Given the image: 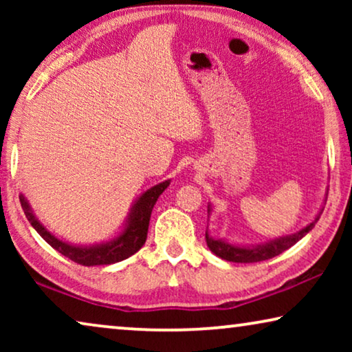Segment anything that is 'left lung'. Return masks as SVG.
<instances>
[{
	"label": "left lung",
	"mask_w": 352,
	"mask_h": 352,
	"mask_svg": "<svg viewBox=\"0 0 352 352\" xmlns=\"http://www.w3.org/2000/svg\"><path fill=\"white\" fill-rule=\"evenodd\" d=\"M327 195H329V189L325 192V199L322 201V206L319 210V213L316 214V218L311 221L309 224H306L305 228H301L300 230L293 234H287L282 235V237H274L269 239L266 242L261 243H254V245H239V243H230L224 239H213L206 229L205 239H206V245L208 248L213 252L216 256H219L221 259H226V261H232V263H258V261H266V259H271L277 254H280L282 252H285L290 247H293L296 242L311 232L314 229V226L317 221H319L322 211H324V206L327 204ZM213 211V206L208 204V218Z\"/></svg>",
	"instance_id": "left-lung-1"
}]
</instances>
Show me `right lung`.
Returning a JSON list of instances; mask_svg holds the SVG:
<instances>
[{"label": "right lung", "instance_id": "obj_1", "mask_svg": "<svg viewBox=\"0 0 352 352\" xmlns=\"http://www.w3.org/2000/svg\"><path fill=\"white\" fill-rule=\"evenodd\" d=\"M171 179H166L158 184L152 186L151 189L144 190L141 195L134 200V204L129 208V213L124 219L123 228L120 232L110 240H104V242L91 243V245H78L65 242L64 239H59L51 230H47L45 224L36 218L33 213L30 201L27 197L21 194V205L25 213L28 223L32 228L51 245L52 248L57 250L60 254H64L72 261L81 264V266H107V264H113L118 261H123L141 250V247L146 243L147 239V229L148 221H151V214L153 206H155L158 197H160L168 186H170Z\"/></svg>", "mask_w": 352, "mask_h": 352}]
</instances>
